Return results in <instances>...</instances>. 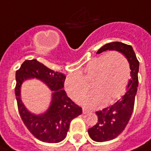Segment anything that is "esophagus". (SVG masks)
Instances as JSON below:
<instances>
[{"label":"esophagus","mask_w":151,"mask_h":151,"mask_svg":"<svg viewBox=\"0 0 151 151\" xmlns=\"http://www.w3.org/2000/svg\"><path fill=\"white\" fill-rule=\"evenodd\" d=\"M82 112H83L84 114H86V113H88V110H87V109H82Z\"/></svg>","instance_id":"obj_1"}]
</instances>
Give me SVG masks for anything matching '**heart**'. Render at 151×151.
<instances>
[{"label": "heart", "mask_w": 151, "mask_h": 151, "mask_svg": "<svg viewBox=\"0 0 151 151\" xmlns=\"http://www.w3.org/2000/svg\"><path fill=\"white\" fill-rule=\"evenodd\" d=\"M131 78V65L124 54L113 50L92 58L82 70L65 78L64 87L73 101H79L88 91L92 93L81 100L89 108L112 103L124 93Z\"/></svg>", "instance_id": "heart-1"}]
</instances>
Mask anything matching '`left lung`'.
<instances>
[{
	"instance_id": "left-lung-1",
	"label": "left lung",
	"mask_w": 151,
	"mask_h": 151,
	"mask_svg": "<svg viewBox=\"0 0 151 151\" xmlns=\"http://www.w3.org/2000/svg\"><path fill=\"white\" fill-rule=\"evenodd\" d=\"M117 50L124 54L131 65L130 79L126 93L111 106L96 111L98 122L88 130V133L95 142H106L116 139L121 134L128 124L134 105V99L139 85L138 72L139 63L132 46L120 42H112L104 45L96 52L101 54L105 50Z\"/></svg>"
}]
</instances>
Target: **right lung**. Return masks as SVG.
<instances>
[{
    "label": "right lung",
    "instance_id": "right-lung-1",
    "mask_svg": "<svg viewBox=\"0 0 151 151\" xmlns=\"http://www.w3.org/2000/svg\"><path fill=\"white\" fill-rule=\"evenodd\" d=\"M36 78L42 80L52 91V100L44 114L35 115L26 109L20 98V88L24 80ZM65 76L55 72L36 59L26 60L16 72V99L19 113L27 128L37 139L49 143L63 141L67 134L72 119L82 113L63 89Z\"/></svg>",
    "mask_w": 151,
    "mask_h": 151
}]
</instances>
